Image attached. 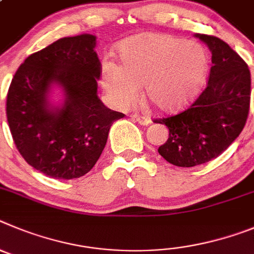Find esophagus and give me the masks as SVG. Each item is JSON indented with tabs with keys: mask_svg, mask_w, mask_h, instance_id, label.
<instances>
[{
	"mask_svg": "<svg viewBox=\"0 0 254 254\" xmlns=\"http://www.w3.org/2000/svg\"><path fill=\"white\" fill-rule=\"evenodd\" d=\"M131 119L134 120V122L139 123L140 125H148V124H150V122H152L149 116L139 115V114H134V115L131 116Z\"/></svg>",
	"mask_w": 254,
	"mask_h": 254,
	"instance_id": "esophagus-1",
	"label": "esophagus"
}]
</instances>
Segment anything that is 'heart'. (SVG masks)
<instances>
[{"label": "heart", "mask_w": 254, "mask_h": 254, "mask_svg": "<svg viewBox=\"0 0 254 254\" xmlns=\"http://www.w3.org/2000/svg\"><path fill=\"white\" fill-rule=\"evenodd\" d=\"M120 61L122 65L102 64V86L120 109L138 99V86L158 110L182 109L195 97L207 73V56L200 45L166 34L131 39L120 49Z\"/></svg>", "instance_id": "heart-1"}]
</instances>
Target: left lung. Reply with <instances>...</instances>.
<instances>
[{"label": "left lung", "mask_w": 254, "mask_h": 254, "mask_svg": "<svg viewBox=\"0 0 254 254\" xmlns=\"http://www.w3.org/2000/svg\"><path fill=\"white\" fill-rule=\"evenodd\" d=\"M211 52L206 87L186 110L155 119L170 130L158 153L178 167H193L216 158L238 138L251 105V72L225 42L197 34Z\"/></svg>", "instance_id": "1"}]
</instances>
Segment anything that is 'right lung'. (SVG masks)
I'll return each mask as SVG.
<instances>
[{
    "label": "right lung",
    "instance_id": "right-lung-1",
    "mask_svg": "<svg viewBox=\"0 0 254 254\" xmlns=\"http://www.w3.org/2000/svg\"><path fill=\"white\" fill-rule=\"evenodd\" d=\"M96 36L62 38L25 59L11 81L6 115L22 158L57 180H72L92 170L106 145L109 130L124 114L107 109L97 96L102 72ZM54 83L66 95L52 109L47 93Z\"/></svg>",
    "mask_w": 254,
    "mask_h": 254
}]
</instances>
